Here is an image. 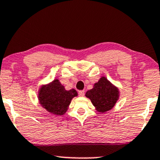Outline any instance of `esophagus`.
<instances>
[{"label": "esophagus", "mask_w": 160, "mask_h": 160, "mask_svg": "<svg viewBox=\"0 0 160 160\" xmlns=\"http://www.w3.org/2000/svg\"><path fill=\"white\" fill-rule=\"evenodd\" d=\"M78 95H79V96L82 97L84 95V90H80L79 92H78Z\"/></svg>", "instance_id": "esophagus-1"}]
</instances>
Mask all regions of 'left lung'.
I'll use <instances>...</instances> for the list:
<instances>
[{"label":"left lung","instance_id":"8db88e82","mask_svg":"<svg viewBox=\"0 0 160 160\" xmlns=\"http://www.w3.org/2000/svg\"><path fill=\"white\" fill-rule=\"evenodd\" d=\"M86 96L90 99L97 110L104 112L115 106L119 92L107 78L102 77L95 83L94 88L86 92Z\"/></svg>","mask_w":160,"mask_h":160}]
</instances>
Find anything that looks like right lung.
Here are the masks:
<instances>
[{
	"label": "right lung",
	"mask_w": 160,
	"mask_h": 160,
	"mask_svg": "<svg viewBox=\"0 0 160 160\" xmlns=\"http://www.w3.org/2000/svg\"><path fill=\"white\" fill-rule=\"evenodd\" d=\"M75 96H77L75 90L67 91L59 81L55 79L51 84L41 88L39 100L49 112L61 115L66 112L72 98Z\"/></svg>",
	"instance_id": "add662e5"
}]
</instances>
